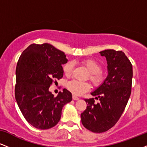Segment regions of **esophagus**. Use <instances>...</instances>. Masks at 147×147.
Wrapping results in <instances>:
<instances>
[{
    "label": "esophagus",
    "instance_id": "34e87169",
    "mask_svg": "<svg viewBox=\"0 0 147 147\" xmlns=\"http://www.w3.org/2000/svg\"><path fill=\"white\" fill-rule=\"evenodd\" d=\"M72 99H74V100H78L79 97L74 95H72Z\"/></svg>",
    "mask_w": 147,
    "mask_h": 147
}]
</instances>
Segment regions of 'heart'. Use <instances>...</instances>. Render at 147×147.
I'll list each match as a JSON object with an SVG mask.
<instances>
[{
  "label": "heart",
  "mask_w": 147,
  "mask_h": 147,
  "mask_svg": "<svg viewBox=\"0 0 147 147\" xmlns=\"http://www.w3.org/2000/svg\"><path fill=\"white\" fill-rule=\"evenodd\" d=\"M84 65L90 72V79L92 84L98 86L104 82L105 76L101 71L102 65L98 61L92 59H87L83 61ZM74 63L68 61L63 66V71L65 76H70L73 70ZM90 85L86 82H80L77 80H71L66 84V88L74 95H80L90 89Z\"/></svg>",
  "instance_id": "heart-1"
}]
</instances>
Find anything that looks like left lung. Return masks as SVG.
I'll return each instance as SVG.
<instances>
[{
	"label": "left lung",
	"mask_w": 147,
	"mask_h": 147,
	"mask_svg": "<svg viewBox=\"0 0 147 147\" xmlns=\"http://www.w3.org/2000/svg\"><path fill=\"white\" fill-rule=\"evenodd\" d=\"M99 53L106 59L108 75L91 92L99 102L84 99L87 107L81 114L84 127L94 133L105 132L119 120L131 95L133 78L132 64L122 51L109 49Z\"/></svg>",
	"instance_id": "8db88e82"
}]
</instances>
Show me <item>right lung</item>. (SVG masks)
Masks as SVG:
<instances>
[{"label": "right lung", "instance_id": "add662e5", "mask_svg": "<svg viewBox=\"0 0 147 147\" xmlns=\"http://www.w3.org/2000/svg\"><path fill=\"white\" fill-rule=\"evenodd\" d=\"M63 52L49 43L31 44L22 52L16 69L15 98L28 122L45 130L59 122L63 106L72 101L64 88L55 97L49 88L54 79L63 77V64L68 59Z\"/></svg>", "mask_w": 147, "mask_h": 147}]
</instances>
